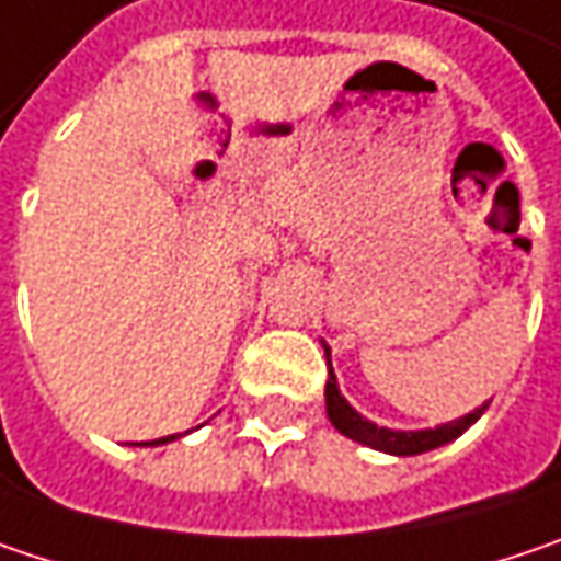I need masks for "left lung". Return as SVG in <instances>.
<instances>
[{
	"instance_id": "obj_1",
	"label": "left lung",
	"mask_w": 561,
	"mask_h": 561,
	"mask_svg": "<svg viewBox=\"0 0 561 561\" xmlns=\"http://www.w3.org/2000/svg\"><path fill=\"white\" fill-rule=\"evenodd\" d=\"M323 352H327V365H330V346L323 343ZM327 415L333 422L336 432H343L346 438L358 442L365 447H375V450H383V454H393V457H415V454H425V450H435V447L450 445L454 438H460L479 415L485 412L489 400L477 407L473 412L454 419V422H442L435 428H415V432H403V428H383L378 422L365 419L362 412L355 410L348 403L346 397L340 393V383H336V375H333V365H330V380H327Z\"/></svg>"
}]
</instances>
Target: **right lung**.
I'll use <instances>...</instances> for the list:
<instances>
[{
  "mask_svg": "<svg viewBox=\"0 0 561 561\" xmlns=\"http://www.w3.org/2000/svg\"><path fill=\"white\" fill-rule=\"evenodd\" d=\"M181 435H168V438H154V442H136V445L142 447H158V445H168V442H178Z\"/></svg>",
  "mask_w": 561,
  "mask_h": 561,
  "instance_id": "add662e5",
  "label": "right lung"
}]
</instances>
